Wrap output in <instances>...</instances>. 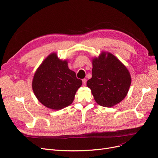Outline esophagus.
Returning <instances> with one entry per match:
<instances>
[{
	"mask_svg": "<svg viewBox=\"0 0 158 158\" xmlns=\"http://www.w3.org/2000/svg\"><path fill=\"white\" fill-rule=\"evenodd\" d=\"M82 81H83V85L85 86L86 85V79H83Z\"/></svg>",
	"mask_w": 158,
	"mask_h": 158,
	"instance_id": "34e87169",
	"label": "esophagus"
}]
</instances>
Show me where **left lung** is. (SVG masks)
Listing matches in <instances>:
<instances>
[{
    "label": "left lung",
    "mask_w": 158,
    "mask_h": 158,
    "mask_svg": "<svg viewBox=\"0 0 158 158\" xmlns=\"http://www.w3.org/2000/svg\"><path fill=\"white\" fill-rule=\"evenodd\" d=\"M92 77L87 81L94 99L101 106L111 107L119 103L128 93L130 75L125 65L112 53H102L92 62Z\"/></svg>",
    "instance_id": "obj_1"
}]
</instances>
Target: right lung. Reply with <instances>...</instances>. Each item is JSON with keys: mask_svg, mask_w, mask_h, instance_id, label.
<instances>
[{"mask_svg": "<svg viewBox=\"0 0 158 158\" xmlns=\"http://www.w3.org/2000/svg\"><path fill=\"white\" fill-rule=\"evenodd\" d=\"M83 82L70 70L66 60L56 53L48 57L37 70L32 82L34 94L45 106L60 110L72 103Z\"/></svg>", "mask_w": 158, "mask_h": 158, "instance_id": "right-lung-1", "label": "right lung"}]
</instances>
